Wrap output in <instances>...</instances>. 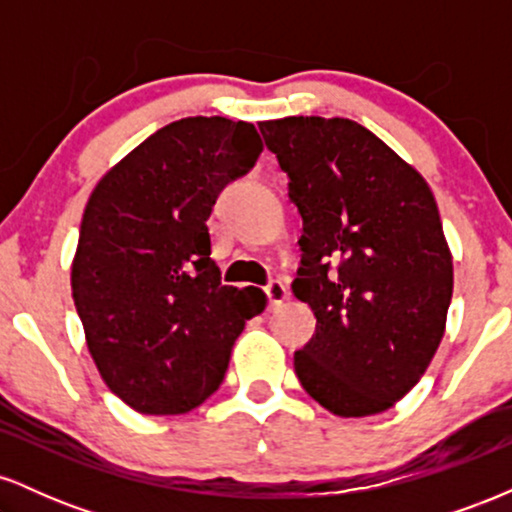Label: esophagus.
<instances>
[{
    "label": "esophagus",
    "instance_id": "esophagus-1",
    "mask_svg": "<svg viewBox=\"0 0 512 512\" xmlns=\"http://www.w3.org/2000/svg\"><path fill=\"white\" fill-rule=\"evenodd\" d=\"M264 296H267L269 308H276V305H281V301L286 298V286L281 284L279 279H272L267 286H264Z\"/></svg>",
    "mask_w": 512,
    "mask_h": 512
}]
</instances>
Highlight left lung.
I'll return each instance as SVG.
<instances>
[{
	"mask_svg": "<svg viewBox=\"0 0 512 512\" xmlns=\"http://www.w3.org/2000/svg\"><path fill=\"white\" fill-rule=\"evenodd\" d=\"M303 219L291 289L315 315L293 354L303 390L337 416L390 409L445 332L452 257L426 180L346 117L260 122Z\"/></svg>",
	"mask_w": 512,
	"mask_h": 512,
	"instance_id": "obj_1",
	"label": "left lung"
}]
</instances>
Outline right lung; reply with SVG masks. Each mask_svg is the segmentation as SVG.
I'll list each match as a JSON object with an SVG mask.
<instances>
[{"instance_id":"right-lung-1","label":"right lung","mask_w":512,"mask_h":512,"mask_svg":"<svg viewBox=\"0 0 512 512\" xmlns=\"http://www.w3.org/2000/svg\"><path fill=\"white\" fill-rule=\"evenodd\" d=\"M262 154L250 122L185 117L98 182L79 228L72 296L105 385L142 414H185L223 383L257 289L223 286L207 219Z\"/></svg>"}]
</instances>
